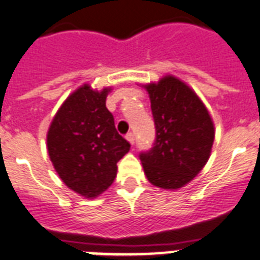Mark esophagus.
Returning a JSON list of instances; mask_svg holds the SVG:
<instances>
[{
    "mask_svg": "<svg viewBox=\"0 0 260 260\" xmlns=\"http://www.w3.org/2000/svg\"><path fill=\"white\" fill-rule=\"evenodd\" d=\"M126 139H127V142L130 144H134L135 143V135L133 134V133H128V134L126 135Z\"/></svg>",
    "mask_w": 260,
    "mask_h": 260,
    "instance_id": "34e87169",
    "label": "esophagus"
}]
</instances>
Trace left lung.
I'll use <instances>...</instances> for the list:
<instances>
[{
    "instance_id": "left-lung-1",
    "label": "left lung",
    "mask_w": 260,
    "mask_h": 260,
    "mask_svg": "<svg viewBox=\"0 0 260 260\" xmlns=\"http://www.w3.org/2000/svg\"><path fill=\"white\" fill-rule=\"evenodd\" d=\"M143 87L156 127L153 147L141 153L144 174L153 186L180 189L207 164L215 139L213 121L194 89L173 75Z\"/></svg>"
}]
</instances>
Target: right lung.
<instances>
[{
	"mask_svg": "<svg viewBox=\"0 0 260 260\" xmlns=\"http://www.w3.org/2000/svg\"><path fill=\"white\" fill-rule=\"evenodd\" d=\"M110 89L98 91L89 84L75 89L57 110L47 134L48 153L59 178L84 198H96L113 183L117 162L130 150L105 107Z\"/></svg>",
	"mask_w": 260,
	"mask_h": 260,
	"instance_id": "add662e5",
	"label": "right lung"
}]
</instances>
